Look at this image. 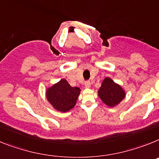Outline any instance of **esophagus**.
<instances>
[{
  "label": "esophagus",
  "instance_id": "34e87169",
  "mask_svg": "<svg viewBox=\"0 0 159 159\" xmlns=\"http://www.w3.org/2000/svg\"><path fill=\"white\" fill-rule=\"evenodd\" d=\"M84 85H85V88H89V87H90V82H89V81H85Z\"/></svg>",
  "mask_w": 159,
  "mask_h": 159
}]
</instances>
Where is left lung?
<instances>
[{"instance_id":"obj_1","label":"left lung","mask_w":159,"mask_h":159,"mask_svg":"<svg viewBox=\"0 0 159 159\" xmlns=\"http://www.w3.org/2000/svg\"><path fill=\"white\" fill-rule=\"evenodd\" d=\"M98 96L105 104L113 107L125 98V93L119 85L116 84L112 79L106 78L98 90Z\"/></svg>"}]
</instances>
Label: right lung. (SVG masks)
I'll list each match as a JSON object with an SVG mask.
<instances>
[{
  "mask_svg": "<svg viewBox=\"0 0 159 159\" xmlns=\"http://www.w3.org/2000/svg\"><path fill=\"white\" fill-rule=\"evenodd\" d=\"M80 90L78 87H72L66 79H61L47 89L46 97L54 109L67 112L75 106Z\"/></svg>",
  "mask_w": 159,
  "mask_h": 159,
  "instance_id": "1",
  "label": "right lung"
}]
</instances>
